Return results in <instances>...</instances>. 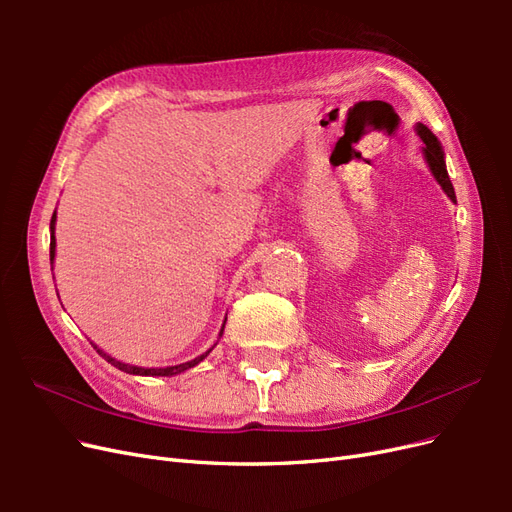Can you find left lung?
I'll return each instance as SVG.
<instances>
[{
    "mask_svg": "<svg viewBox=\"0 0 512 512\" xmlns=\"http://www.w3.org/2000/svg\"><path fill=\"white\" fill-rule=\"evenodd\" d=\"M414 130H416L418 138H421V141H423V147H421L423 149V158H425V162H427V166L431 170L433 179L438 181V185L444 190V194L451 198L453 203H457L455 188H453V183H451V177H448L446 162H444V149H442V145L438 141V136L433 134L427 126H423V123H416Z\"/></svg>",
    "mask_w": 512,
    "mask_h": 512,
    "instance_id": "left-lung-1",
    "label": "left lung"
}]
</instances>
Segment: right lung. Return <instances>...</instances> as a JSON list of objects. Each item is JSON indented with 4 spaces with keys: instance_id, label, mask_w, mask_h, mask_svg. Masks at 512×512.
I'll use <instances>...</instances> for the list:
<instances>
[{
    "instance_id": "right-lung-1",
    "label": "right lung",
    "mask_w": 512,
    "mask_h": 512,
    "mask_svg": "<svg viewBox=\"0 0 512 512\" xmlns=\"http://www.w3.org/2000/svg\"><path fill=\"white\" fill-rule=\"evenodd\" d=\"M55 222H57V211L53 213V218H51V265H53V260H55ZM224 324H226V318H224V322H222L220 337H222V333H224ZM215 346H218V344H213L207 352H203L200 356H196V359H192V361H185V363H179V365H168V367H141V365H130V363L117 361L115 356L106 354L104 350H100V348L94 344V348L98 350V354L102 356V359H106L108 363L115 365L117 369L126 371V374H132V376H168V378H170V376H177V374H183V371H188V369L196 367L200 361L207 359L209 352H211Z\"/></svg>"
}]
</instances>
